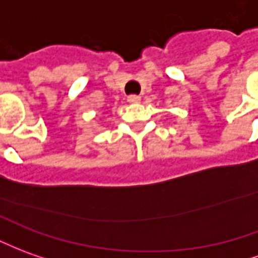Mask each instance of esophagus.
<instances>
[{"instance_id":"esophagus-1","label":"esophagus","mask_w":258,"mask_h":258,"mask_svg":"<svg viewBox=\"0 0 258 258\" xmlns=\"http://www.w3.org/2000/svg\"><path fill=\"white\" fill-rule=\"evenodd\" d=\"M127 100H128L130 103H138L141 100V96H138V95H130Z\"/></svg>"}]
</instances>
